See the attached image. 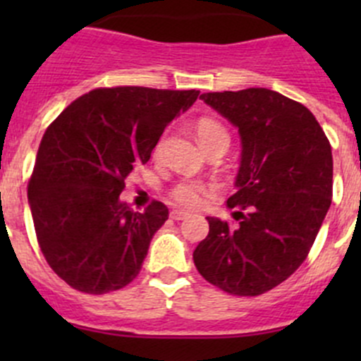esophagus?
<instances>
[{
    "mask_svg": "<svg viewBox=\"0 0 361 361\" xmlns=\"http://www.w3.org/2000/svg\"><path fill=\"white\" fill-rule=\"evenodd\" d=\"M188 211H183V209H173L171 211V218H173V220H185V218L188 216Z\"/></svg>",
    "mask_w": 361,
    "mask_h": 361,
    "instance_id": "34e87169",
    "label": "esophagus"
}]
</instances>
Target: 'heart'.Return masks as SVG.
Returning a JSON list of instances; mask_svg holds the SVG:
<instances>
[{"mask_svg":"<svg viewBox=\"0 0 361 361\" xmlns=\"http://www.w3.org/2000/svg\"><path fill=\"white\" fill-rule=\"evenodd\" d=\"M195 133H197L199 141L204 148L211 147V145H216V143H227L228 145V133L224 126H221L218 120L214 118H204L199 120L195 123ZM164 143H166V137H160L154 148V155L155 157H160L164 152ZM204 195V185L201 181H195V180H181L171 188L169 192V197L173 199L176 204H181V206H188V207H194L201 202Z\"/></svg>","mask_w":361,"mask_h":361,"instance_id":"heart-1","label":"heart"}]
</instances>
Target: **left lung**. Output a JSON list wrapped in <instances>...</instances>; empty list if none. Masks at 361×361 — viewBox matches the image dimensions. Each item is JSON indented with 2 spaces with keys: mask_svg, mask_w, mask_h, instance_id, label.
<instances>
[{
  "mask_svg": "<svg viewBox=\"0 0 361 361\" xmlns=\"http://www.w3.org/2000/svg\"><path fill=\"white\" fill-rule=\"evenodd\" d=\"M201 99L238 127L241 164L227 206L248 213L238 211V227L207 216L209 234L194 264L224 292L255 297L288 279L307 257L332 202V148L314 115L274 90Z\"/></svg>",
  "mask_w": 361,
  "mask_h": 361,
  "instance_id": "left-lung-1",
  "label": "left lung"
}]
</instances>
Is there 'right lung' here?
<instances>
[{"label":"right lung","instance_id":"right-lung-1","mask_svg":"<svg viewBox=\"0 0 361 361\" xmlns=\"http://www.w3.org/2000/svg\"><path fill=\"white\" fill-rule=\"evenodd\" d=\"M197 96L199 90L96 89L45 130L27 201L43 257L71 288L108 293L140 274L169 209L154 201L134 213L118 197L134 167L150 160L164 129Z\"/></svg>","mask_w":361,"mask_h":361}]
</instances>
